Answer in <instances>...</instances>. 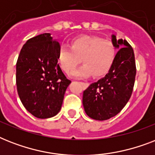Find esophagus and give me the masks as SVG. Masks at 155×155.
I'll use <instances>...</instances> for the list:
<instances>
[{
    "label": "esophagus",
    "mask_w": 155,
    "mask_h": 155,
    "mask_svg": "<svg viewBox=\"0 0 155 155\" xmlns=\"http://www.w3.org/2000/svg\"><path fill=\"white\" fill-rule=\"evenodd\" d=\"M83 85H84V87H87V86H88V84H87V83H83Z\"/></svg>",
    "instance_id": "34e87169"
}]
</instances>
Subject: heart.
<instances>
[{
	"label": "heart",
	"mask_w": 155,
	"mask_h": 155,
	"mask_svg": "<svg viewBox=\"0 0 155 155\" xmlns=\"http://www.w3.org/2000/svg\"><path fill=\"white\" fill-rule=\"evenodd\" d=\"M116 56L117 50L110 41L93 36H81L73 40L71 47L62 45L58 58L61 68L67 74H70L82 58L84 65L74 71L73 75L101 77L110 71Z\"/></svg>",
	"instance_id": "heart-1"
}]
</instances>
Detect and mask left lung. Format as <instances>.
Wrapping results in <instances>:
<instances>
[{
  "label": "left lung",
  "mask_w": 155,
  "mask_h": 155,
  "mask_svg": "<svg viewBox=\"0 0 155 155\" xmlns=\"http://www.w3.org/2000/svg\"><path fill=\"white\" fill-rule=\"evenodd\" d=\"M113 43L120 48L108 73L84 91L83 105L89 117L105 120L121 111L132 95L136 76L134 50L126 40L113 35Z\"/></svg>",
  "instance_id": "obj_1"
}]
</instances>
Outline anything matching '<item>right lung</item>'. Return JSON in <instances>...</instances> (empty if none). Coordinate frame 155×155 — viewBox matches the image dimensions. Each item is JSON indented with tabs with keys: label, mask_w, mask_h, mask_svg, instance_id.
Instances as JSON below:
<instances>
[{
	"label": "right lung",
	"mask_w": 155,
	"mask_h": 155,
	"mask_svg": "<svg viewBox=\"0 0 155 155\" xmlns=\"http://www.w3.org/2000/svg\"><path fill=\"white\" fill-rule=\"evenodd\" d=\"M59 43L45 33L30 38L21 50L16 64V84L25 109L35 117L55 116L61 109L71 80L58 63Z\"/></svg>",
	"instance_id": "right-lung-1"
}]
</instances>
